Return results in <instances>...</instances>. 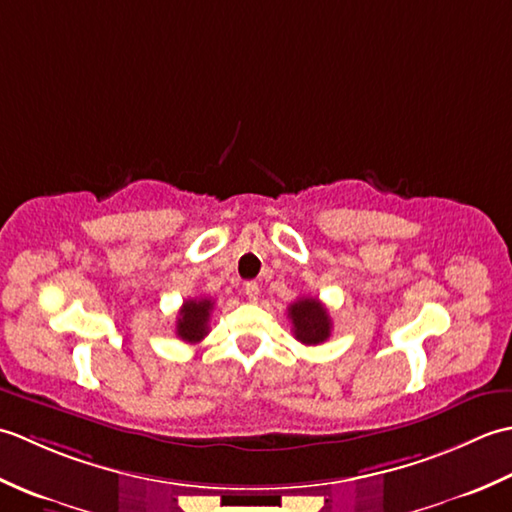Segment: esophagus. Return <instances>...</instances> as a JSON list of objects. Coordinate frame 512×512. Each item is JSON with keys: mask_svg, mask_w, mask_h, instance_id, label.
Segmentation results:
<instances>
[{"mask_svg": "<svg viewBox=\"0 0 512 512\" xmlns=\"http://www.w3.org/2000/svg\"><path fill=\"white\" fill-rule=\"evenodd\" d=\"M244 292H246L248 301H257V297H259V284H257V281H248V284L244 286Z\"/></svg>", "mask_w": 512, "mask_h": 512, "instance_id": "esophagus-1", "label": "esophagus"}]
</instances>
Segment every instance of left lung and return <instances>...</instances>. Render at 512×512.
<instances>
[{"label":"left lung","mask_w":512,"mask_h":512,"mask_svg":"<svg viewBox=\"0 0 512 512\" xmlns=\"http://www.w3.org/2000/svg\"><path fill=\"white\" fill-rule=\"evenodd\" d=\"M288 319L292 321L295 339L303 345H319L330 339L332 319L319 299L301 297L288 308Z\"/></svg>","instance_id":"obj_1"}]
</instances>
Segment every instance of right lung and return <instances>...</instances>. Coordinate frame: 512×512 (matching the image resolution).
<instances>
[{"mask_svg":"<svg viewBox=\"0 0 512 512\" xmlns=\"http://www.w3.org/2000/svg\"><path fill=\"white\" fill-rule=\"evenodd\" d=\"M213 310L211 299H187L182 303L176 321V334L182 341L198 343L209 334V317Z\"/></svg>","mask_w":512,"mask_h":512,"instance_id":"1","label":"right lung"}]
</instances>
